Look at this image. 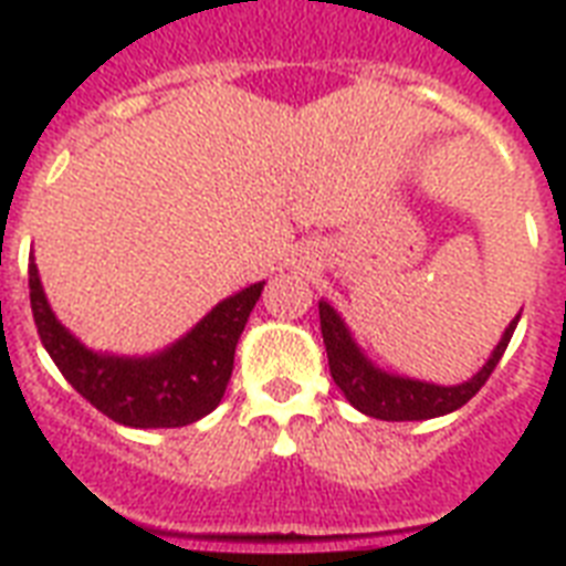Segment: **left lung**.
<instances>
[{
    "label": "left lung",
    "instance_id": "8db88e82",
    "mask_svg": "<svg viewBox=\"0 0 566 566\" xmlns=\"http://www.w3.org/2000/svg\"><path fill=\"white\" fill-rule=\"evenodd\" d=\"M517 319H521V314L509 323L491 357L474 378L453 384V387H442V384H433V380L407 378V375H395V371L375 366L366 357V352L357 346L355 334L346 325V319L325 298L319 302V325H323L331 378L343 389L346 401L355 410H360L363 416L380 418V421H424V418L448 416V412L459 410L462 403L471 401L485 387L491 371L497 369L500 357H503L509 339L517 328Z\"/></svg>",
    "mask_w": 566,
    "mask_h": 566
}]
</instances>
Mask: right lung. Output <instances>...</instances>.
<instances>
[{
    "label": "right lung",
    "mask_w": 566,
    "mask_h": 566,
    "mask_svg": "<svg viewBox=\"0 0 566 566\" xmlns=\"http://www.w3.org/2000/svg\"><path fill=\"white\" fill-rule=\"evenodd\" d=\"M29 291L36 334L63 378L107 418L148 430L195 424L218 407L232 378L238 339L264 282L227 296L177 343L142 357L86 348L54 316L34 259L29 264Z\"/></svg>",
    "instance_id": "right-lung-1"
}]
</instances>
